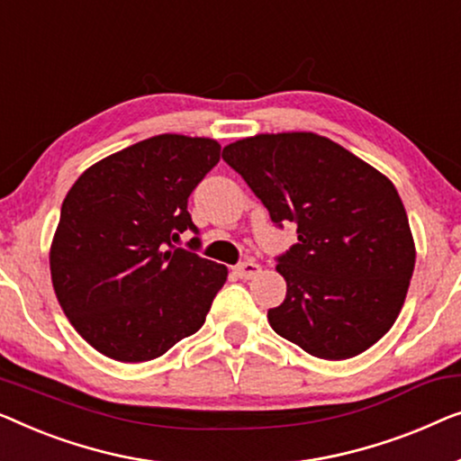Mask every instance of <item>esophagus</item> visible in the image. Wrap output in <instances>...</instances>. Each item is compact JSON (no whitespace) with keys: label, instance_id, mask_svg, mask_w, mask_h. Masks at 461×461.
<instances>
[{"label":"esophagus","instance_id":"1","mask_svg":"<svg viewBox=\"0 0 461 461\" xmlns=\"http://www.w3.org/2000/svg\"><path fill=\"white\" fill-rule=\"evenodd\" d=\"M233 271H236V276L240 277V280H252L258 271H261V265L255 263V261H244L240 263L233 267Z\"/></svg>","mask_w":461,"mask_h":461}]
</instances>
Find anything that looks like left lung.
<instances>
[{"mask_svg":"<svg viewBox=\"0 0 461 461\" xmlns=\"http://www.w3.org/2000/svg\"><path fill=\"white\" fill-rule=\"evenodd\" d=\"M223 160L271 221L296 223L298 244L276 265L286 298L267 311L269 326L320 359H351L375 345L397 321L416 265L393 181L313 131L238 140Z\"/></svg>","mask_w":461,"mask_h":461,"instance_id":"left-lung-1","label":"left lung"}]
</instances>
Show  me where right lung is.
I'll use <instances>...</instances> for the list:
<instances>
[{
  "label": "right lung",
  "instance_id": "add662e5",
  "mask_svg": "<svg viewBox=\"0 0 461 461\" xmlns=\"http://www.w3.org/2000/svg\"><path fill=\"white\" fill-rule=\"evenodd\" d=\"M219 157L217 140L154 135L98 160L68 190L50 246L51 284L98 353L150 361L203 328L228 267L173 242L196 231L187 198Z\"/></svg>",
  "mask_w": 461,
  "mask_h": 461
}]
</instances>
